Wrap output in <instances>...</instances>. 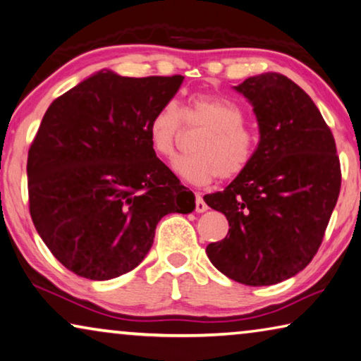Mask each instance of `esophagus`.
<instances>
[{
    "mask_svg": "<svg viewBox=\"0 0 361 361\" xmlns=\"http://www.w3.org/2000/svg\"><path fill=\"white\" fill-rule=\"evenodd\" d=\"M207 209H209V205L205 204L201 194H196V212L197 214H204V212H207Z\"/></svg>",
    "mask_w": 361,
    "mask_h": 361,
    "instance_id": "obj_1",
    "label": "esophagus"
}]
</instances>
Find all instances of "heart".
<instances>
[{"label":"heart","instance_id":"b5f03b06","mask_svg":"<svg viewBox=\"0 0 361 361\" xmlns=\"http://www.w3.org/2000/svg\"><path fill=\"white\" fill-rule=\"evenodd\" d=\"M185 123L205 128L196 152L175 160L173 170L191 185L205 186L216 178H236L252 164L257 138L244 127L243 109L236 102L219 94H192L185 109L175 101L160 106L147 125L152 151L159 157L171 160L178 151Z\"/></svg>","mask_w":361,"mask_h":361}]
</instances>
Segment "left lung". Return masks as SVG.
I'll return each mask as SVG.
<instances>
[{
    "mask_svg": "<svg viewBox=\"0 0 361 361\" xmlns=\"http://www.w3.org/2000/svg\"><path fill=\"white\" fill-rule=\"evenodd\" d=\"M254 107L260 141L249 169L204 196L230 231L205 252L216 270L247 286H270L312 262L341 191L336 141L299 85L276 72L234 87Z\"/></svg>",
    "mask_w": 361,
    "mask_h": 361,
    "instance_id": "1",
    "label": "left lung"
}]
</instances>
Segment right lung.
<instances>
[{"label":"right lung","mask_w":361,"mask_h":361,"mask_svg":"<svg viewBox=\"0 0 361 361\" xmlns=\"http://www.w3.org/2000/svg\"><path fill=\"white\" fill-rule=\"evenodd\" d=\"M183 78L101 71L48 107L28 149V204L67 270L94 281L128 273L149 252L162 216L196 207L147 136Z\"/></svg>","instance_id":"right-lung-1"}]
</instances>
